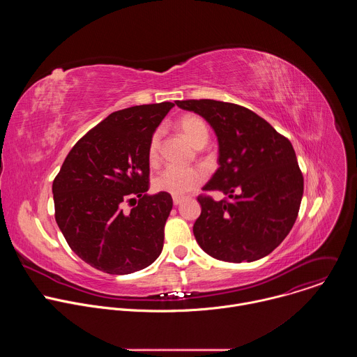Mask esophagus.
<instances>
[{
    "mask_svg": "<svg viewBox=\"0 0 357 357\" xmlns=\"http://www.w3.org/2000/svg\"><path fill=\"white\" fill-rule=\"evenodd\" d=\"M182 202H183V197H179V196H174V205H175V206H179Z\"/></svg>",
    "mask_w": 357,
    "mask_h": 357,
    "instance_id": "34e87169",
    "label": "esophagus"
}]
</instances>
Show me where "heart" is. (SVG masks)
<instances>
[{
	"mask_svg": "<svg viewBox=\"0 0 357 357\" xmlns=\"http://www.w3.org/2000/svg\"><path fill=\"white\" fill-rule=\"evenodd\" d=\"M178 128L182 135L196 148H202L208 142L209 131L208 127L200 117L195 114H186L179 119ZM161 131L157 130L152 134L148 144V161L155 164L158 160ZM205 179L203 171L199 168H181V167H168L165 168L155 179L154 188L158 192H165L172 196H185L186 193L195 190Z\"/></svg>",
	"mask_w": 357,
	"mask_h": 357,
	"instance_id": "obj_1",
	"label": "heart"
}]
</instances>
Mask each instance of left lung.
I'll return each instance as SVG.
<instances>
[{"label":"left lung","mask_w":357,"mask_h":357,"mask_svg":"<svg viewBox=\"0 0 357 357\" xmlns=\"http://www.w3.org/2000/svg\"><path fill=\"white\" fill-rule=\"evenodd\" d=\"M205 119L219 144V168L199 196L202 213L193 234L202 250L229 263L260 260L292 229L303 193V178L292 144L251 110L209 98L175 101Z\"/></svg>","instance_id":"1"}]
</instances>
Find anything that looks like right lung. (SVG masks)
Instances as JSON below:
<instances>
[{"label": "right lung", "mask_w": 357, "mask_h": 357, "mask_svg": "<svg viewBox=\"0 0 357 357\" xmlns=\"http://www.w3.org/2000/svg\"><path fill=\"white\" fill-rule=\"evenodd\" d=\"M174 103L112 113L70 149L52 185L55 219L69 247L107 274H131L154 263L172 209L169 193H146L148 144ZM135 202L130 213L123 202Z\"/></svg>", "instance_id": "obj_1"}]
</instances>
